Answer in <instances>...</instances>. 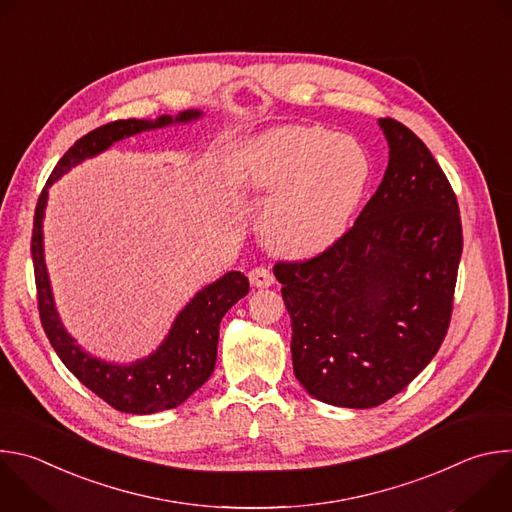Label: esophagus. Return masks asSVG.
<instances>
[{"label":"esophagus","mask_w":512,"mask_h":512,"mask_svg":"<svg viewBox=\"0 0 512 512\" xmlns=\"http://www.w3.org/2000/svg\"><path fill=\"white\" fill-rule=\"evenodd\" d=\"M249 281H251L253 287H269V285H273L275 277H273V273L269 269L255 267V269L249 271Z\"/></svg>","instance_id":"obj_1"}]
</instances>
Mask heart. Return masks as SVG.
I'll return each mask as SVG.
<instances>
[{"label":"heart","instance_id":"heart-1","mask_svg":"<svg viewBox=\"0 0 512 512\" xmlns=\"http://www.w3.org/2000/svg\"><path fill=\"white\" fill-rule=\"evenodd\" d=\"M235 184L271 196L261 229L283 255H314L348 227L371 176L362 145L320 125H285L243 143L231 166Z\"/></svg>","mask_w":512,"mask_h":512}]
</instances>
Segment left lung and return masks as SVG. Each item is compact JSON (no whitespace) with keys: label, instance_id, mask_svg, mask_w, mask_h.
Instances as JSON below:
<instances>
[{"label":"left lung","instance_id":"left-lung-1","mask_svg":"<svg viewBox=\"0 0 512 512\" xmlns=\"http://www.w3.org/2000/svg\"><path fill=\"white\" fill-rule=\"evenodd\" d=\"M379 125L389 166L352 229L312 259L273 267L296 379L350 409L389 401L440 350L462 257L460 208L440 164L403 123Z\"/></svg>","mask_w":512,"mask_h":512}]
</instances>
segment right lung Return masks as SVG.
I'll return each instance as SVG.
<instances>
[{
	"mask_svg": "<svg viewBox=\"0 0 512 512\" xmlns=\"http://www.w3.org/2000/svg\"><path fill=\"white\" fill-rule=\"evenodd\" d=\"M202 117V111L188 109L172 115L150 119H119L93 129L83 135L60 158L52 170L34 214L32 229V261L38 289V310L44 332L64 362V367L75 375L87 389L109 403L113 409L133 415H150L182 405L194 391H198L214 371L218 326L223 316L249 294V279L241 271H229L221 279L212 281L186 304L176 316L166 340L150 356L131 364H115L85 352L72 338L56 312L52 287L44 261V233L42 221L48 200V188L64 176L70 168L93 158L119 139L129 135L166 127L172 123H188Z\"/></svg>",
	"mask_w": 512,
	"mask_h": 512,
	"instance_id": "obj_1",
	"label": "right lung"
}]
</instances>
